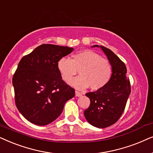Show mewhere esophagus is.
<instances>
[{
  "mask_svg": "<svg viewBox=\"0 0 153 153\" xmlns=\"http://www.w3.org/2000/svg\"><path fill=\"white\" fill-rule=\"evenodd\" d=\"M82 96V94H81L80 92H79V91H75V97H81Z\"/></svg>",
  "mask_w": 153,
  "mask_h": 153,
  "instance_id": "34e87169",
  "label": "esophagus"
}]
</instances>
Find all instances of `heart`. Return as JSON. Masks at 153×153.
I'll list each match as a JSON object with an SVG mask.
<instances>
[{
    "label": "heart",
    "mask_w": 153,
    "mask_h": 153,
    "mask_svg": "<svg viewBox=\"0 0 153 153\" xmlns=\"http://www.w3.org/2000/svg\"><path fill=\"white\" fill-rule=\"evenodd\" d=\"M72 60L62 57L57 62V69L65 82H68L79 71L80 76L70 82L75 88L99 90L108 83L112 68L108 61L101 58L92 50H85L73 54Z\"/></svg>",
    "instance_id": "heart-1"
}]
</instances>
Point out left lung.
I'll list each match as a JSON object with an SVG mask.
<instances>
[{
	"mask_svg": "<svg viewBox=\"0 0 153 153\" xmlns=\"http://www.w3.org/2000/svg\"><path fill=\"white\" fill-rule=\"evenodd\" d=\"M94 47L100 48L106 55L112 74L104 87L85 94L90 99V105L84 115L94 127L105 128L115 124L121 117L131 93V86L127 77V68L120 59L105 47L95 45L92 48Z\"/></svg>",
	"mask_w": 153,
	"mask_h": 153,
	"instance_id": "left-lung-1",
	"label": "left lung"
}]
</instances>
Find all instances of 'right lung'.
<instances>
[{
    "label": "right lung",
    "instance_id": "add662e5",
    "mask_svg": "<svg viewBox=\"0 0 153 153\" xmlns=\"http://www.w3.org/2000/svg\"><path fill=\"white\" fill-rule=\"evenodd\" d=\"M73 48L43 44L24 56L13 78L15 103L20 113L30 123L44 126L62 114L75 90L62 80L57 69L60 58Z\"/></svg>",
    "mask_w": 153,
    "mask_h": 153
}]
</instances>
